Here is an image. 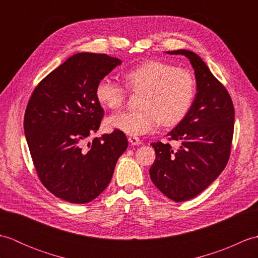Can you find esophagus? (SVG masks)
<instances>
[{
	"mask_svg": "<svg viewBox=\"0 0 258 258\" xmlns=\"http://www.w3.org/2000/svg\"><path fill=\"white\" fill-rule=\"evenodd\" d=\"M128 142L132 145H140V144H142V142H141V140L139 139V138H136V136H130L128 138Z\"/></svg>",
	"mask_w": 258,
	"mask_h": 258,
	"instance_id": "34e87169",
	"label": "esophagus"
}]
</instances>
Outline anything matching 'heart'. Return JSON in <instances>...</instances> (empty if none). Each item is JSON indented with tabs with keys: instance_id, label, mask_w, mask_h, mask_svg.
<instances>
[{
	"instance_id": "heart-1",
	"label": "heart",
	"mask_w": 258,
	"mask_h": 258,
	"mask_svg": "<svg viewBox=\"0 0 258 258\" xmlns=\"http://www.w3.org/2000/svg\"><path fill=\"white\" fill-rule=\"evenodd\" d=\"M124 86L105 78L98 82L95 97L102 106L122 107L127 90L140 97V112H120L108 116V130L131 136L155 131L161 123L174 126L186 117L196 95V82L190 71L162 61H146L123 73Z\"/></svg>"
}]
</instances>
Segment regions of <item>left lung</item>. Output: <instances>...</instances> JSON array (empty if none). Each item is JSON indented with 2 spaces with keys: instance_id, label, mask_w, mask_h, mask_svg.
Instances as JSON below:
<instances>
[{
  "instance_id": "obj_1",
  "label": "left lung",
  "mask_w": 258,
  "mask_h": 258,
  "mask_svg": "<svg viewBox=\"0 0 258 258\" xmlns=\"http://www.w3.org/2000/svg\"><path fill=\"white\" fill-rule=\"evenodd\" d=\"M184 55L195 71L197 93L190 111L167 134L178 149L152 143L156 160L150 168L152 182L174 202L188 201L207 188L225 168L231 155L235 111L231 96L204 61L187 50L167 52Z\"/></svg>"
}]
</instances>
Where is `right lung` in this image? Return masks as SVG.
I'll use <instances>...</instances> for the list:
<instances>
[{
  "label": "right lung",
  "instance_id": "1",
  "mask_svg": "<svg viewBox=\"0 0 258 258\" xmlns=\"http://www.w3.org/2000/svg\"><path fill=\"white\" fill-rule=\"evenodd\" d=\"M120 63L106 54H75L37 84L27 103L24 131L37 176L63 201L85 204L96 199L127 149L119 131L86 144L104 115L96 85Z\"/></svg>",
  "mask_w": 258,
  "mask_h": 258
}]
</instances>
